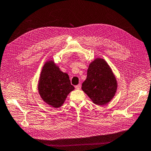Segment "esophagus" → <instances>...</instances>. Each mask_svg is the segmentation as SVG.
<instances>
[{"label": "esophagus", "mask_w": 151, "mask_h": 151, "mask_svg": "<svg viewBox=\"0 0 151 151\" xmlns=\"http://www.w3.org/2000/svg\"><path fill=\"white\" fill-rule=\"evenodd\" d=\"M75 88L76 90H80L81 88V84H78V85H76V86H75Z\"/></svg>", "instance_id": "34e87169"}]
</instances>
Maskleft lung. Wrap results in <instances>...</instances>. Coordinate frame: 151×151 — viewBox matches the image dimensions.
<instances>
[{"label": "left lung", "mask_w": 151, "mask_h": 151, "mask_svg": "<svg viewBox=\"0 0 151 151\" xmlns=\"http://www.w3.org/2000/svg\"><path fill=\"white\" fill-rule=\"evenodd\" d=\"M117 81L106 61L96 58L89 65L82 90L93 103L104 105L111 101L117 90Z\"/></svg>", "instance_id": "1"}]
</instances>
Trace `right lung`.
Returning <instances> with one entry per match:
<instances>
[{
  "label": "right lung",
  "instance_id": "obj_1",
  "mask_svg": "<svg viewBox=\"0 0 151 151\" xmlns=\"http://www.w3.org/2000/svg\"><path fill=\"white\" fill-rule=\"evenodd\" d=\"M74 89L68 74L62 72L54 61L49 60L44 63L38 81V90L46 104L54 108L60 107L68 94Z\"/></svg>",
  "mask_w": 151,
  "mask_h": 151
}]
</instances>
